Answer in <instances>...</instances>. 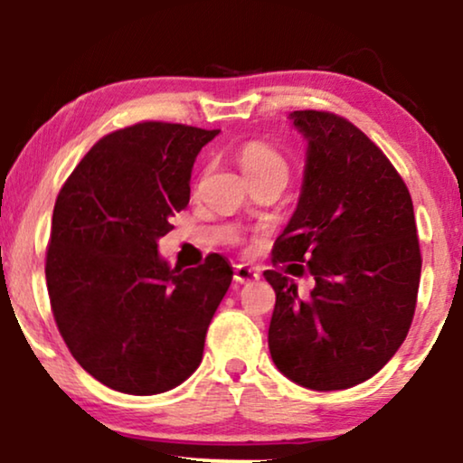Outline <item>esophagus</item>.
I'll list each match as a JSON object with an SVG mask.
<instances>
[{
  "label": "esophagus",
  "mask_w": 463,
  "mask_h": 463,
  "mask_svg": "<svg viewBox=\"0 0 463 463\" xmlns=\"http://www.w3.org/2000/svg\"><path fill=\"white\" fill-rule=\"evenodd\" d=\"M233 280L238 284H249L259 280V274L252 268H246V265H236V269H233Z\"/></svg>",
  "instance_id": "esophagus-1"
}]
</instances>
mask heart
Listing matches in <instances>:
<instances>
[{
	"label": "heart",
	"mask_w": 463,
	"mask_h": 463,
	"mask_svg": "<svg viewBox=\"0 0 463 463\" xmlns=\"http://www.w3.org/2000/svg\"><path fill=\"white\" fill-rule=\"evenodd\" d=\"M238 164L244 170V175L252 176L261 175H284L288 173V164L284 156L276 147H271L265 141H249L238 149Z\"/></svg>",
	"instance_id": "heart-1"
}]
</instances>
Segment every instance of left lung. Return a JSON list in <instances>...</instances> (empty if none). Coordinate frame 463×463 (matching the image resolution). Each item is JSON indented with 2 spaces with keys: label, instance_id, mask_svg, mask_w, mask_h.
Wrapping results in <instances>:
<instances>
[{
  "label": "left lung",
  "instance_id": "8db88e82",
  "mask_svg": "<svg viewBox=\"0 0 463 463\" xmlns=\"http://www.w3.org/2000/svg\"><path fill=\"white\" fill-rule=\"evenodd\" d=\"M307 138L299 204L278 236L274 265L293 261L307 297L282 271L269 322L274 364L303 388L345 390L394 356L413 322L421 276L413 200L382 149L331 111H293ZM306 262L307 268L299 266Z\"/></svg>",
  "mask_w": 463,
  "mask_h": 463
}]
</instances>
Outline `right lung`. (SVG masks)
<instances>
[{"mask_svg":"<svg viewBox=\"0 0 463 463\" xmlns=\"http://www.w3.org/2000/svg\"><path fill=\"white\" fill-rule=\"evenodd\" d=\"M217 135L126 126L100 138L61 187L46 249L50 307L69 352L107 388L160 394L198 369L233 271L217 252L198 268H168L157 240L189 204L195 156Z\"/></svg>","mask_w":463,"mask_h":463,"instance_id":"right-lung-1","label":"right lung"}]
</instances>
